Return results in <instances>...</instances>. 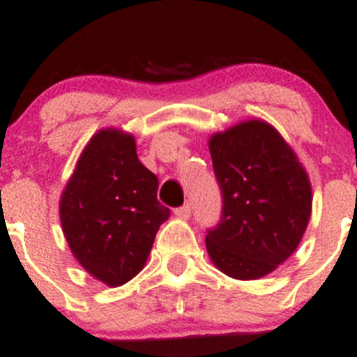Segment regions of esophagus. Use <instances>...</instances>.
I'll return each instance as SVG.
<instances>
[{
    "mask_svg": "<svg viewBox=\"0 0 357 357\" xmlns=\"http://www.w3.org/2000/svg\"><path fill=\"white\" fill-rule=\"evenodd\" d=\"M174 214L179 220H188L190 214H192V206H190V204H185L183 207H178V209L174 211Z\"/></svg>",
    "mask_w": 357,
    "mask_h": 357,
    "instance_id": "esophagus-1",
    "label": "esophagus"
}]
</instances>
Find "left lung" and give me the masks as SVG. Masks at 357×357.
Returning a JSON list of instances; mask_svg holds the SVG:
<instances>
[{
  "instance_id": "left-lung-1",
  "label": "left lung",
  "mask_w": 357,
  "mask_h": 357,
  "mask_svg": "<svg viewBox=\"0 0 357 357\" xmlns=\"http://www.w3.org/2000/svg\"><path fill=\"white\" fill-rule=\"evenodd\" d=\"M223 195L221 223L206 237L218 271L237 281L272 274L298 248L312 214V185L274 126L249 119L209 137Z\"/></svg>"
}]
</instances>
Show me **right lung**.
Listing matches in <instances>:
<instances>
[{"label":"right lung","mask_w":357,"mask_h":357,"mask_svg":"<svg viewBox=\"0 0 357 357\" xmlns=\"http://www.w3.org/2000/svg\"><path fill=\"white\" fill-rule=\"evenodd\" d=\"M157 190L132 134L105 127L89 139L59 200L62 234L83 271L109 288L143 271L158 228L171 216Z\"/></svg>","instance_id":"1"}]
</instances>
